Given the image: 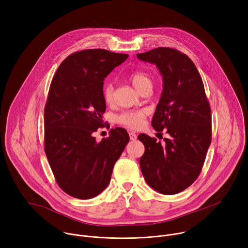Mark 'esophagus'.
Listing matches in <instances>:
<instances>
[{
	"mask_svg": "<svg viewBox=\"0 0 248 248\" xmlns=\"http://www.w3.org/2000/svg\"><path fill=\"white\" fill-rule=\"evenodd\" d=\"M129 138L130 140H135L137 138V135L134 132H129Z\"/></svg>",
	"mask_w": 248,
	"mask_h": 248,
	"instance_id": "esophagus-1",
	"label": "esophagus"
}]
</instances>
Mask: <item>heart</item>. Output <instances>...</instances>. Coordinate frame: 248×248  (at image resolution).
<instances>
[{
	"label": "heart",
	"mask_w": 248,
	"mask_h": 248,
	"mask_svg": "<svg viewBox=\"0 0 248 248\" xmlns=\"http://www.w3.org/2000/svg\"><path fill=\"white\" fill-rule=\"evenodd\" d=\"M130 82L139 91L143 86L151 83L150 77L144 72H134L128 76ZM152 84V83H151ZM103 99L106 103H111L114 99V85L111 81H105L102 89ZM145 119L144 111H126L118 116L117 121L121 124L129 128H138L143 124Z\"/></svg>",
	"instance_id": "obj_1"
}]
</instances>
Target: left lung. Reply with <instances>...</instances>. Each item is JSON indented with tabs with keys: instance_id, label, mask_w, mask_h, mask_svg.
Wrapping results in <instances>:
<instances>
[{
	"instance_id": "left-lung-1",
	"label": "left lung",
	"mask_w": 248,
	"mask_h": 248,
	"mask_svg": "<svg viewBox=\"0 0 248 248\" xmlns=\"http://www.w3.org/2000/svg\"><path fill=\"white\" fill-rule=\"evenodd\" d=\"M136 56L156 64L163 77L152 126L170 135L164 144L146 134L138 135L145 147L140 169L153 189L176 194L190 186L202 170L211 144L210 105L198 70L186 54L159 47Z\"/></svg>"
}]
</instances>
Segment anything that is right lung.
Returning <instances> with one entry per match:
<instances>
[{"mask_svg":"<svg viewBox=\"0 0 248 248\" xmlns=\"http://www.w3.org/2000/svg\"><path fill=\"white\" fill-rule=\"evenodd\" d=\"M127 57L103 49L76 52L52 79L44 111L45 153L58 186L73 197L90 199L107 187L129 141L122 127L100 142L93 136L104 124L103 81Z\"/></svg>","mask_w":248,"mask_h":248,"instance_id":"obj_1","label":"right lung"}]
</instances>
